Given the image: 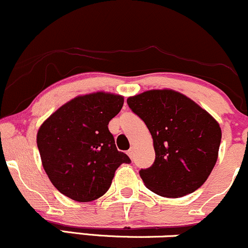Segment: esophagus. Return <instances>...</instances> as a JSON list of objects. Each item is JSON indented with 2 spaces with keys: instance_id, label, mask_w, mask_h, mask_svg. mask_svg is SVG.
<instances>
[{
  "instance_id": "obj_1",
  "label": "esophagus",
  "mask_w": 248,
  "mask_h": 248,
  "mask_svg": "<svg viewBox=\"0 0 248 248\" xmlns=\"http://www.w3.org/2000/svg\"><path fill=\"white\" fill-rule=\"evenodd\" d=\"M127 154L129 155L130 159H132V160L134 159V147H130V149H129L128 152H127Z\"/></svg>"
}]
</instances>
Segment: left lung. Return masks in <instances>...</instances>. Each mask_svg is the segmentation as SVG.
I'll use <instances>...</instances> for the list:
<instances>
[{
    "label": "left lung",
    "instance_id": "obj_1",
    "mask_svg": "<svg viewBox=\"0 0 248 248\" xmlns=\"http://www.w3.org/2000/svg\"><path fill=\"white\" fill-rule=\"evenodd\" d=\"M127 103L153 138V165L139 172L147 188L161 197L179 198L202 186L221 142L216 120L187 96L168 89L145 92Z\"/></svg>",
    "mask_w": 248,
    "mask_h": 248
}]
</instances>
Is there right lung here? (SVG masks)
I'll return each mask as SVG.
<instances>
[{"instance_id": "1", "label": "right lung", "mask_w": 248, "mask_h": 248, "mask_svg": "<svg viewBox=\"0 0 248 248\" xmlns=\"http://www.w3.org/2000/svg\"><path fill=\"white\" fill-rule=\"evenodd\" d=\"M124 97L108 93L78 96L51 114L37 132L43 168L55 188L78 202L109 189L114 173L128 155L119 152L108 124Z\"/></svg>"}]
</instances>
